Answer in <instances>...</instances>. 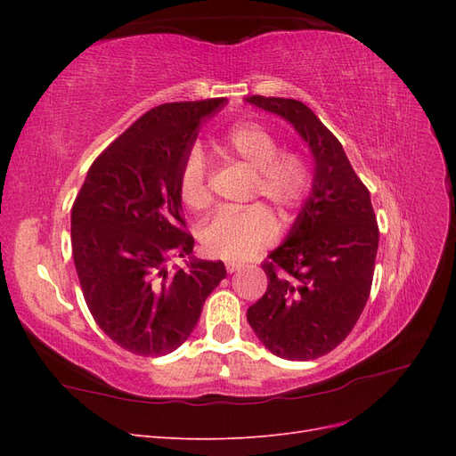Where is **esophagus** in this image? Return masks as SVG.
<instances>
[{"label":"esophagus","mask_w":456,"mask_h":456,"mask_svg":"<svg viewBox=\"0 0 456 456\" xmlns=\"http://www.w3.org/2000/svg\"><path fill=\"white\" fill-rule=\"evenodd\" d=\"M241 268H243V265H241V262H238V260H228V262H226L228 273H233V272H238V270H241Z\"/></svg>","instance_id":"1"}]
</instances>
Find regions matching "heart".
<instances>
[{"label":"heart","mask_w":456,"mask_h":456,"mask_svg":"<svg viewBox=\"0 0 456 456\" xmlns=\"http://www.w3.org/2000/svg\"><path fill=\"white\" fill-rule=\"evenodd\" d=\"M223 154L253 171L251 198L262 196L283 211L302 205L312 190V173L298 151L280 150V141L266 127L241 121L223 136ZM178 191L184 205L203 211L211 205L209 169L203 151L196 146L183 163ZM275 218L265 205L255 203L243 211H223L205 223L200 238L205 251L220 258H249L273 241Z\"/></svg>","instance_id":"1"}]
</instances>
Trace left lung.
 Segmentation results:
<instances>
[{
    "instance_id": "obj_1",
    "label": "left lung",
    "mask_w": 456,
    "mask_h": 456,
    "mask_svg": "<svg viewBox=\"0 0 456 456\" xmlns=\"http://www.w3.org/2000/svg\"><path fill=\"white\" fill-rule=\"evenodd\" d=\"M245 101L291 123L315 161L312 194L287 240L262 262L268 289L247 322L278 357L315 360L350 335L367 305L377 216L342 144L305 102L260 94Z\"/></svg>"
}]
</instances>
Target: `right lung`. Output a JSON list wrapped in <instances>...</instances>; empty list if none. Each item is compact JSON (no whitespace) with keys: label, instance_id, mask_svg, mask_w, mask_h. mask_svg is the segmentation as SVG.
<instances>
[{"label":"right lung","instance_id":"1","mask_svg":"<svg viewBox=\"0 0 456 456\" xmlns=\"http://www.w3.org/2000/svg\"><path fill=\"white\" fill-rule=\"evenodd\" d=\"M226 99L151 108L94 159L72 205V253L87 308L118 346L136 355L176 350L205 298L226 278L223 262L190 256L178 191L203 118Z\"/></svg>","mask_w":456,"mask_h":456}]
</instances>
